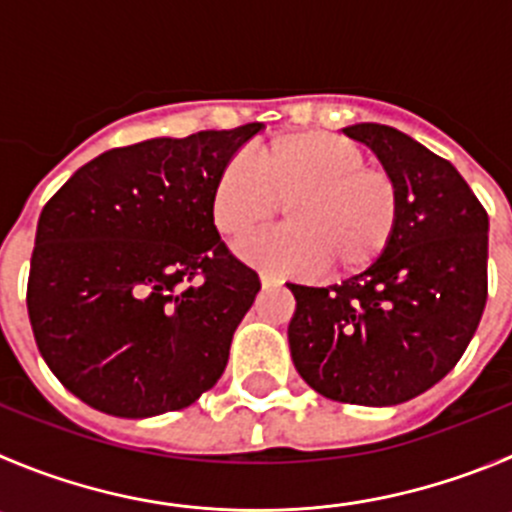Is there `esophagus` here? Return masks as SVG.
Segmentation results:
<instances>
[{"label": "esophagus", "mask_w": 512, "mask_h": 512, "mask_svg": "<svg viewBox=\"0 0 512 512\" xmlns=\"http://www.w3.org/2000/svg\"><path fill=\"white\" fill-rule=\"evenodd\" d=\"M260 283L262 288H280V280L278 278H272V275H267V272H260Z\"/></svg>", "instance_id": "1"}]
</instances>
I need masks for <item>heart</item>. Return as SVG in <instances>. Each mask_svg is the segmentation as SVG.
Returning a JSON list of instances; mask_svg holds the SVG:
<instances>
[{"label": "heart", "mask_w": 512, "mask_h": 512, "mask_svg": "<svg viewBox=\"0 0 512 512\" xmlns=\"http://www.w3.org/2000/svg\"><path fill=\"white\" fill-rule=\"evenodd\" d=\"M222 166L212 186V222L240 242L272 222L283 204L285 227L240 247L247 262L278 275H348L369 267L389 245L399 214L396 184L364 166L348 138L295 131Z\"/></svg>", "instance_id": "1"}]
</instances>
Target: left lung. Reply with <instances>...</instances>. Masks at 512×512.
Segmentation results:
<instances>
[{
  "instance_id": "left-lung-1",
  "label": "left lung",
  "mask_w": 512,
  "mask_h": 512,
  "mask_svg": "<svg viewBox=\"0 0 512 512\" xmlns=\"http://www.w3.org/2000/svg\"><path fill=\"white\" fill-rule=\"evenodd\" d=\"M394 179L399 214L389 245L341 285L288 283L290 356L326 399L394 407L455 369L487 300V214L450 161L407 133L353 123Z\"/></svg>"
}]
</instances>
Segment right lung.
<instances>
[{"instance_id":"right-lung-1","label":"right lung","mask_w":512,"mask_h":512,"mask_svg":"<svg viewBox=\"0 0 512 512\" xmlns=\"http://www.w3.org/2000/svg\"><path fill=\"white\" fill-rule=\"evenodd\" d=\"M262 123L148 138L80 166L37 222L27 310L60 384L98 412H176L224 374L260 293L212 222V186Z\"/></svg>"}]
</instances>
